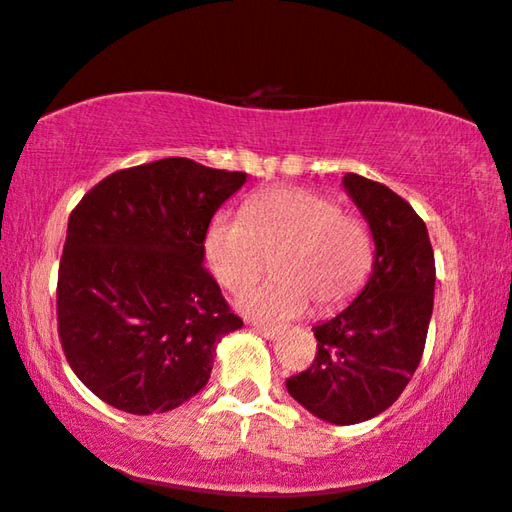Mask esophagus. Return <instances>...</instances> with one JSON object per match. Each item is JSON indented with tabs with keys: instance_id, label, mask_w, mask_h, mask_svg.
<instances>
[{
	"instance_id": "obj_1",
	"label": "esophagus",
	"mask_w": 512,
	"mask_h": 512,
	"mask_svg": "<svg viewBox=\"0 0 512 512\" xmlns=\"http://www.w3.org/2000/svg\"><path fill=\"white\" fill-rule=\"evenodd\" d=\"M255 328H257V332H262L266 339H273V337L280 335V326H273V323L259 321V323H255Z\"/></svg>"
}]
</instances>
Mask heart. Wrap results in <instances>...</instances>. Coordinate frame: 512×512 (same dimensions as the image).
<instances>
[{"mask_svg": "<svg viewBox=\"0 0 512 512\" xmlns=\"http://www.w3.org/2000/svg\"><path fill=\"white\" fill-rule=\"evenodd\" d=\"M205 255L216 280L239 294L264 273H275L248 291L241 307L271 321L294 319L314 300L328 310L358 291L373 264V239L360 216L342 212L326 193L278 186L248 202L246 216L223 212L209 225Z\"/></svg>", "mask_w": 512, "mask_h": 512, "instance_id": "b5f03b06", "label": "heart"}]
</instances>
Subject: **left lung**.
<instances>
[{
  "instance_id": "obj_1",
  "label": "left lung",
  "mask_w": 512,
  "mask_h": 512,
  "mask_svg": "<svg viewBox=\"0 0 512 512\" xmlns=\"http://www.w3.org/2000/svg\"><path fill=\"white\" fill-rule=\"evenodd\" d=\"M348 196L376 243L367 287L314 328L316 355L287 392L328 424H360L387 410L424 355L433 314L435 255L426 223L385 184L348 173Z\"/></svg>"
}]
</instances>
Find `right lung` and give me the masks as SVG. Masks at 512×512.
Segmentation results:
<instances>
[{
	"label": "right lung",
	"mask_w": 512,
	"mask_h": 512,
	"mask_svg": "<svg viewBox=\"0 0 512 512\" xmlns=\"http://www.w3.org/2000/svg\"><path fill=\"white\" fill-rule=\"evenodd\" d=\"M246 173L168 157L116 170L68 218L56 282L66 360L113 408L150 415L196 396L243 321L205 259L216 209Z\"/></svg>",
	"instance_id": "1"
}]
</instances>
